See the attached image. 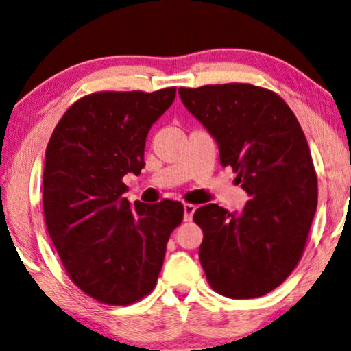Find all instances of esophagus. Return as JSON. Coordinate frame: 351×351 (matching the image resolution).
<instances>
[{
	"instance_id": "obj_1",
	"label": "esophagus",
	"mask_w": 351,
	"mask_h": 351,
	"mask_svg": "<svg viewBox=\"0 0 351 351\" xmlns=\"http://www.w3.org/2000/svg\"><path fill=\"white\" fill-rule=\"evenodd\" d=\"M194 212H196V206L194 204H184V220L189 221L193 219Z\"/></svg>"
}]
</instances>
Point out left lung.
I'll list each match as a JSON object with an SVG mask.
<instances>
[{"mask_svg":"<svg viewBox=\"0 0 351 351\" xmlns=\"http://www.w3.org/2000/svg\"><path fill=\"white\" fill-rule=\"evenodd\" d=\"M178 94L214 136L220 165L233 168L251 197L239 214L217 204L194 212L208 285L234 300L263 296L298 265L316 214L317 176L304 132L269 88L232 82Z\"/></svg>","mask_w":351,"mask_h":351,"instance_id":"obj_1","label":"left lung"}]
</instances>
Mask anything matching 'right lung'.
<instances>
[{"instance_id": "obj_1", "label": "right lung", "mask_w": 351, "mask_h": 351, "mask_svg": "<svg viewBox=\"0 0 351 351\" xmlns=\"http://www.w3.org/2000/svg\"><path fill=\"white\" fill-rule=\"evenodd\" d=\"M175 87L94 92L69 106L48 141L43 214L74 285L100 303L126 306L154 290L184 207L123 197V176L144 168L145 137Z\"/></svg>"}]
</instances>
